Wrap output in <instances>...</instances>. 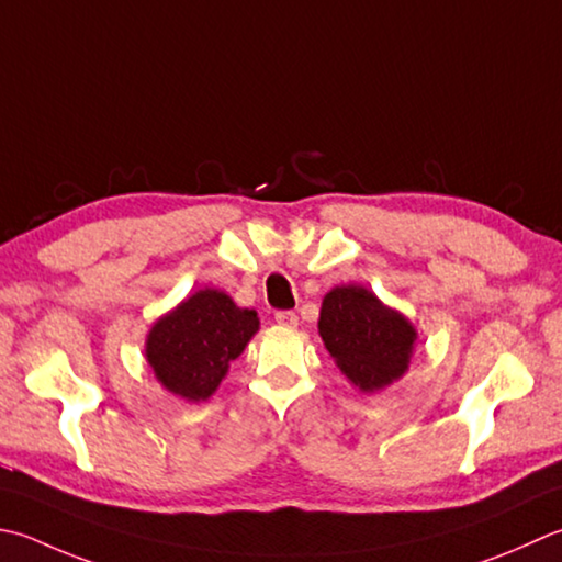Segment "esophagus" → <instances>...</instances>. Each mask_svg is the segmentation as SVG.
Segmentation results:
<instances>
[{
    "instance_id": "esophagus-1",
    "label": "esophagus",
    "mask_w": 562,
    "mask_h": 562,
    "mask_svg": "<svg viewBox=\"0 0 562 562\" xmlns=\"http://www.w3.org/2000/svg\"><path fill=\"white\" fill-rule=\"evenodd\" d=\"M274 322H278L280 326L292 328V326H296V322H300V318H296L294 312H278V314H274Z\"/></svg>"
}]
</instances>
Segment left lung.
<instances>
[{
    "mask_svg": "<svg viewBox=\"0 0 562 562\" xmlns=\"http://www.w3.org/2000/svg\"><path fill=\"white\" fill-rule=\"evenodd\" d=\"M318 336L348 382L372 394L404 378L416 346V326L362 284L324 294Z\"/></svg>",
    "mask_w": 562,
    "mask_h": 562,
    "instance_id": "8db88e82",
    "label": "left lung"
}]
</instances>
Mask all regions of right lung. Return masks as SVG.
Returning <instances> with one entry per match:
<instances>
[{"instance_id": "right-lung-1", "label": "right lung", "mask_w": 562, "mask_h": 562, "mask_svg": "<svg viewBox=\"0 0 562 562\" xmlns=\"http://www.w3.org/2000/svg\"><path fill=\"white\" fill-rule=\"evenodd\" d=\"M256 310H244L216 288L196 290L156 318L146 336V362L165 390L184 402H206L231 360L258 334Z\"/></svg>"}]
</instances>
